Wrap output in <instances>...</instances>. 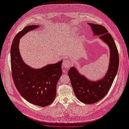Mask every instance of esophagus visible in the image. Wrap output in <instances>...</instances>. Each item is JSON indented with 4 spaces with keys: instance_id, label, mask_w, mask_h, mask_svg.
I'll list each match as a JSON object with an SVG mask.
<instances>
[{
    "instance_id": "esophagus-1",
    "label": "esophagus",
    "mask_w": 129,
    "mask_h": 129,
    "mask_svg": "<svg viewBox=\"0 0 129 129\" xmlns=\"http://www.w3.org/2000/svg\"><path fill=\"white\" fill-rule=\"evenodd\" d=\"M71 62L67 59L64 60L63 62V63H62V66H63V67L64 68H68L69 67H71Z\"/></svg>"
}]
</instances>
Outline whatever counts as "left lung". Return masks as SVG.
<instances>
[{
    "instance_id": "1",
    "label": "left lung",
    "mask_w": 129,
    "mask_h": 129,
    "mask_svg": "<svg viewBox=\"0 0 129 129\" xmlns=\"http://www.w3.org/2000/svg\"><path fill=\"white\" fill-rule=\"evenodd\" d=\"M91 27L93 35L100 36L99 39L109 48L110 58L108 69L105 75L96 81L89 80L79 73L75 67H72L68 71L72 88L77 99L85 104H93L102 100L110 90L119 66L117 48L111 34L102 25L88 23Z\"/></svg>"
}]
</instances>
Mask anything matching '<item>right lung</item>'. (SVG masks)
<instances>
[{"instance_id":"right-lung-1","label":"right lung","mask_w":129,"mask_h":129,"mask_svg":"<svg viewBox=\"0 0 129 129\" xmlns=\"http://www.w3.org/2000/svg\"><path fill=\"white\" fill-rule=\"evenodd\" d=\"M39 25L25 27L15 37L11 48L12 74L14 84L20 94L28 102L41 107L53 103L56 95V85L62 74L63 61L34 68L22 60L19 51L20 39Z\"/></svg>"}]
</instances>
